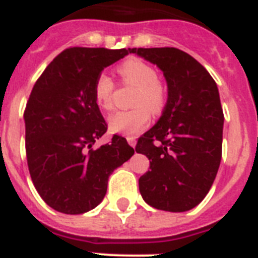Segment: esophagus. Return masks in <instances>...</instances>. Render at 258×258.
I'll return each instance as SVG.
<instances>
[{"instance_id":"esophagus-1","label":"esophagus","mask_w":258,"mask_h":258,"mask_svg":"<svg viewBox=\"0 0 258 258\" xmlns=\"http://www.w3.org/2000/svg\"><path fill=\"white\" fill-rule=\"evenodd\" d=\"M126 140H127V144L131 145L132 148H134V146H136V138H134V137H127Z\"/></svg>"}]
</instances>
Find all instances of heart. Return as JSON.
<instances>
[{"label":"heart","instance_id":"b5f03b06","mask_svg":"<svg viewBox=\"0 0 258 258\" xmlns=\"http://www.w3.org/2000/svg\"><path fill=\"white\" fill-rule=\"evenodd\" d=\"M117 72L125 86L136 87L131 110L116 112L109 117L110 132L127 136L138 134L150 122V113L158 114L167 101V89L158 79L157 70L148 61L138 57H129L118 66ZM114 82L106 74H100L95 80L93 97L100 109H113Z\"/></svg>","mask_w":258,"mask_h":258}]
</instances>
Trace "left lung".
<instances>
[{
    "label": "left lung",
    "mask_w": 258,
    "mask_h": 258,
    "mask_svg": "<svg viewBox=\"0 0 258 258\" xmlns=\"http://www.w3.org/2000/svg\"><path fill=\"white\" fill-rule=\"evenodd\" d=\"M131 52L158 66L169 88L162 116L136 146L150 161V171L138 180L140 192L157 210L188 211L207 195L220 166L224 114L218 87L207 70L179 48Z\"/></svg>",
    "instance_id": "left-lung-1"
}]
</instances>
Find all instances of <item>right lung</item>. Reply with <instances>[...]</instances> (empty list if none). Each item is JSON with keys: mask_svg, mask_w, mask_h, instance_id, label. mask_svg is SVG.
Here are the masks:
<instances>
[{"mask_svg": "<svg viewBox=\"0 0 258 258\" xmlns=\"http://www.w3.org/2000/svg\"><path fill=\"white\" fill-rule=\"evenodd\" d=\"M131 48L70 47L46 67L25 108L26 157L38 194L67 215L95 208L108 178L134 154L121 136L97 149L108 125L93 97L96 78Z\"/></svg>", "mask_w": 258, "mask_h": 258, "instance_id": "add662e5", "label": "right lung"}]
</instances>
